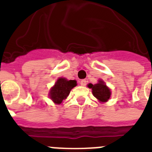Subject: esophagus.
Wrapping results in <instances>:
<instances>
[{
	"mask_svg": "<svg viewBox=\"0 0 152 152\" xmlns=\"http://www.w3.org/2000/svg\"><path fill=\"white\" fill-rule=\"evenodd\" d=\"M86 83H87V81L86 79H83V80L80 82V85L82 86H86Z\"/></svg>",
	"mask_w": 152,
	"mask_h": 152,
	"instance_id": "obj_1",
	"label": "esophagus"
}]
</instances>
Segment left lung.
Returning a JSON list of instances; mask_svg holds the SVG:
<instances>
[{"label":"left lung","mask_w":152,"mask_h":152,"mask_svg":"<svg viewBox=\"0 0 152 152\" xmlns=\"http://www.w3.org/2000/svg\"><path fill=\"white\" fill-rule=\"evenodd\" d=\"M88 87L92 89L93 95L100 102L105 103L109 100L111 96V91L103 80H99L98 83L95 85L88 84Z\"/></svg>","instance_id":"left-lung-1"}]
</instances>
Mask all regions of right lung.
Segmentation results:
<instances>
[{
  "instance_id": "1",
  "label": "right lung",
  "mask_w": 152,
  "mask_h": 152,
  "mask_svg": "<svg viewBox=\"0 0 152 152\" xmlns=\"http://www.w3.org/2000/svg\"><path fill=\"white\" fill-rule=\"evenodd\" d=\"M77 86L76 80H67L65 78H58L55 86L49 91V97L56 104H61L69 95L72 88Z\"/></svg>"
}]
</instances>
